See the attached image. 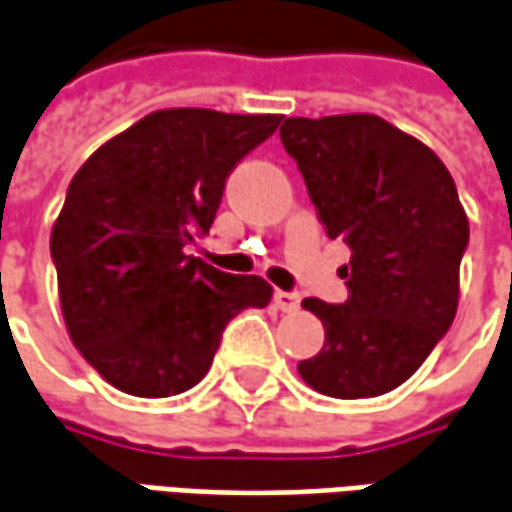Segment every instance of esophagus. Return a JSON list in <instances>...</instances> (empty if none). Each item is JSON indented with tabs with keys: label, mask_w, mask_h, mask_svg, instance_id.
<instances>
[{
	"label": "esophagus",
	"mask_w": 512,
	"mask_h": 512,
	"mask_svg": "<svg viewBox=\"0 0 512 512\" xmlns=\"http://www.w3.org/2000/svg\"><path fill=\"white\" fill-rule=\"evenodd\" d=\"M274 305L285 311V314H291V311H297L300 308V297L294 294V291H274Z\"/></svg>",
	"instance_id": "esophagus-1"
}]
</instances>
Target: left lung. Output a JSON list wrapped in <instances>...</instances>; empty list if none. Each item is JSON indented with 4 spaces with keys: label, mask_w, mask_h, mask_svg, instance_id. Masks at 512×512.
<instances>
[{
    "label": "left lung",
    "mask_w": 512,
    "mask_h": 512,
    "mask_svg": "<svg viewBox=\"0 0 512 512\" xmlns=\"http://www.w3.org/2000/svg\"><path fill=\"white\" fill-rule=\"evenodd\" d=\"M328 238L350 246L344 305L308 297L325 344L300 361L330 398L401 387L451 328L468 215L440 156L375 114L288 117L280 125Z\"/></svg>",
    "instance_id": "left-lung-1"
}]
</instances>
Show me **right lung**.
<instances>
[{"label":"right lung","instance_id":"obj_1","mask_svg":"<svg viewBox=\"0 0 512 512\" xmlns=\"http://www.w3.org/2000/svg\"><path fill=\"white\" fill-rule=\"evenodd\" d=\"M280 114L151 111L83 162L52 227L61 314L97 373L137 398L207 375L227 322L266 308L271 285L184 255L210 232L232 168Z\"/></svg>","mask_w":512,"mask_h":512}]
</instances>
